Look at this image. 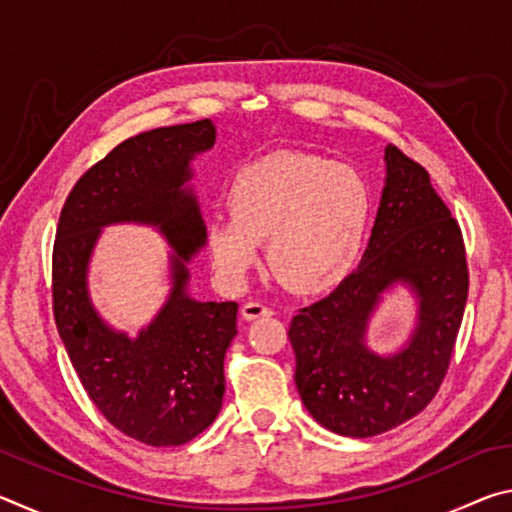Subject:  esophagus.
Returning a JSON list of instances; mask_svg holds the SVG:
<instances>
[{"mask_svg":"<svg viewBox=\"0 0 512 512\" xmlns=\"http://www.w3.org/2000/svg\"><path fill=\"white\" fill-rule=\"evenodd\" d=\"M241 316L244 320H257V318H268L273 316V309L266 307L264 302H257V300H250L246 302L244 307H241Z\"/></svg>","mask_w":512,"mask_h":512,"instance_id":"1","label":"esophagus"}]
</instances>
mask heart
Segmentation results:
<instances>
[{
	"instance_id": "1",
	"label": "heart",
	"mask_w": 512,
	"mask_h": 512,
	"mask_svg": "<svg viewBox=\"0 0 512 512\" xmlns=\"http://www.w3.org/2000/svg\"><path fill=\"white\" fill-rule=\"evenodd\" d=\"M230 214L205 223L216 273L244 282L266 241V262L284 287L318 293L348 271L368 225L366 180L348 164L309 153H275L241 169L228 189Z\"/></svg>"
}]
</instances>
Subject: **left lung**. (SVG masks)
<instances>
[{"instance_id":"1","label":"left lung","mask_w":512,"mask_h":512,"mask_svg":"<svg viewBox=\"0 0 512 512\" xmlns=\"http://www.w3.org/2000/svg\"><path fill=\"white\" fill-rule=\"evenodd\" d=\"M386 187L366 253L327 298L298 309L289 327L302 404L325 429L370 438L427 406L447 375L461 329L470 271L458 221L427 169L386 146ZM419 293L410 345L379 358L365 344L367 318L388 286Z\"/></svg>"}]
</instances>
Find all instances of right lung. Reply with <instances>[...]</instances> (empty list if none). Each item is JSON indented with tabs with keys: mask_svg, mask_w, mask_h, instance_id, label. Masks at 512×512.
<instances>
[{
	"mask_svg": "<svg viewBox=\"0 0 512 512\" xmlns=\"http://www.w3.org/2000/svg\"><path fill=\"white\" fill-rule=\"evenodd\" d=\"M214 124L164 126L115 146L72 187L58 219L51 298L60 339L94 406L112 427L153 447H178L221 411L223 359L237 334V302H196L185 293L189 262L205 244L189 160L212 149ZM158 224L172 256L170 302L137 340L112 333L89 305L84 273L108 222Z\"/></svg>",
	"mask_w": 512,
	"mask_h": 512,
	"instance_id": "add662e5",
	"label": "right lung"
}]
</instances>
